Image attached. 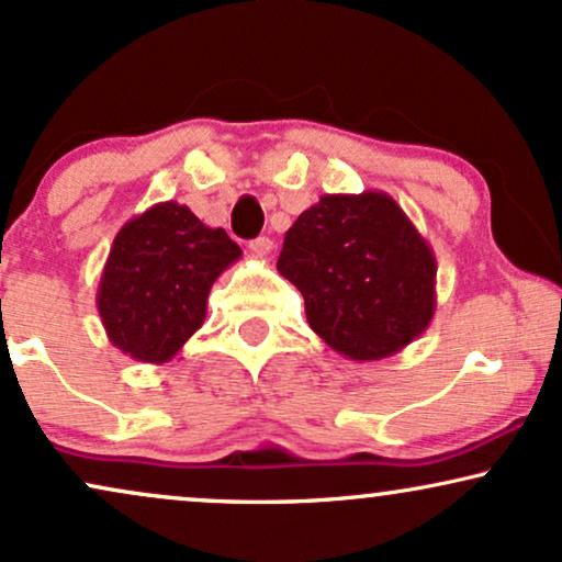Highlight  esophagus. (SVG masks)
<instances>
[{
	"label": "esophagus",
	"instance_id": "esophagus-1",
	"mask_svg": "<svg viewBox=\"0 0 562 562\" xmlns=\"http://www.w3.org/2000/svg\"><path fill=\"white\" fill-rule=\"evenodd\" d=\"M270 249H273V241H270L268 237H258V239H252V241H249V252H252L255 258H258V260L268 258V255H270Z\"/></svg>",
	"mask_w": 562,
	"mask_h": 562
}]
</instances>
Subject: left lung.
I'll list each match as a JSON object with an SVG mask.
<instances>
[{"instance_id":"obj_1","label":"left lung","mask_w":562,"mask_h":562,"mask_svg":"<svg viewBox=\"0 0 562 562\" xmlns=\"http://www.w3.org/2000/svg\"><path fill=\"white\" fill-rule=\"evenodd\" d=\"M276 268L302 292L310 328L355 362L398 355L438 307L432 247L380 190L323 195L286 232Z\"/></svg>"}]
</instances>
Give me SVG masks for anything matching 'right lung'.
Masks as SVG:
<instances>
[{
  "mask_svg": "<svg viewBox=\"0 0 562 562\" xmlns=\"http://www.w3.org/2000/svg\"><path fill=\"white\" fill-rule=\"evenodd\" d=\"M239 258L224 228L205 226L175 200L130 218L95 294L109 341L137 362H169L203 325L213 283Z\"/></svg>",
  "mask_w": 562,
  "mask_h": 562,
  "instance_id": "1",
  "label": "right lung"
}]
</instances>
